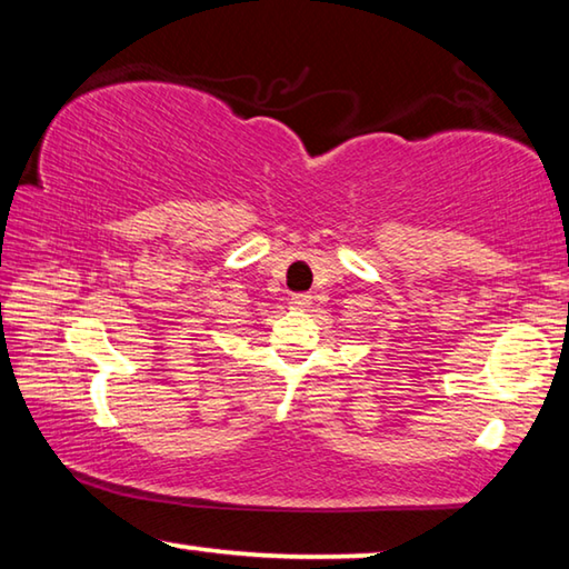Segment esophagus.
I'll list each match as a JSON object with an SVG mask.
<instances>
[{
  "label": "esophagus",
  "mask_w": 569,
  "mask_h": 569,
  "mask_svg": "<svg viewBox=\"0 0 569 569\" xmlns=\"http://www.w3.org/2000/svg\"><path fill=\"white\" fill-rule=\"evenodd\" d=\"M291 306H293V308H301V311H306V308L311 306V296H308V293H296V296H291Z\"/></svg>",
  "instance_id": "1"
}]
</instances>
